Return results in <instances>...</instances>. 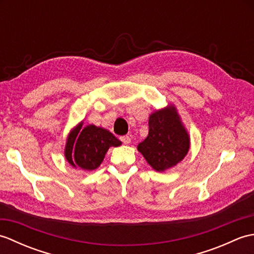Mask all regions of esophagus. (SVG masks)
<instances>
[{"label":"esophagus","instance_id":"obj_1","mask_svg":"<svg viewBox=\"0 0 254 254\" xmlns=\"http://www.w3.org/2000/svg\"><path fill=\"white\" fill-rule=\"evenodd\" d=\"M120 139H121V142L123 144H130L131 143V137L128 135H123V136L120 137Z\"/></svg>","mask_w":254,"mask_h":254}]
</instances>
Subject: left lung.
<instances>
[{"instance_id": "1", "label": "left lung", "mask_w": 254, "mask_h": 254, "mask_svg": "<svg viewBox=\"0 0 254 254\" xmlns=\"http://www.w3.org/2000/svg\"><path fill=\"white\" fill-rule=\"evenodd\" d=\"M148 127V135L137 149L156 171L169 169L185 158L190 139L174 107L154 112Z\"/></svg>"}]
</instances>
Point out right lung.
Returning <instances> with one entry per match:
<instances>
[{
	"label": "right lung",
	"instance_id": "obj_1",
	"mask_svg": "<svg viewBox=\"0 0 254 254\" xmlns=\"http://www.w3.org/2000/svg\"><path fill=\"white\" fill-rule=\"evenodd\" d=\"M121 142L109 131L95 126L82 128L79 124L69 134L65 157L73 167L84 170H94L104 160L107 150L111 146H119Z\"/></svg>",
	"mask_w": 254,
	"mask_h": 254
}]
</instances>
